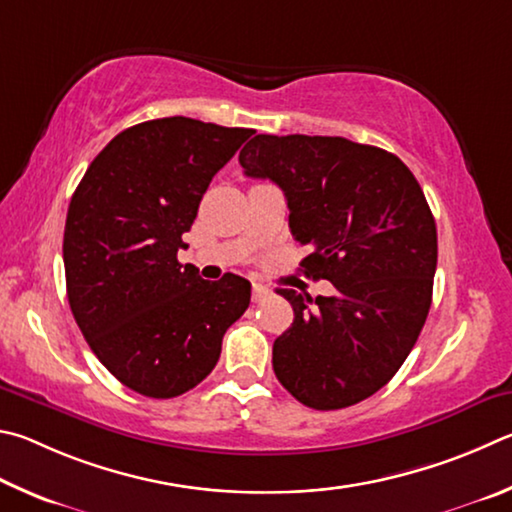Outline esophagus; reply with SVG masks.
<instances>
[{"mask_svg":"<svg viewBox=\"0 0 512 512\" xmlns=\"http://www.w3.org/2000/svg\"><path fill=\"white\" fill-rule=\"evenodd\" d=\"M267 297H270V290H267L261 283H254V288H251V299H254V303H261Z\"/></svg>","mask_w":512,"mask_h":512,"instance_id":"34e87169","label":"esophagus"}]
</instances>
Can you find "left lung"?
Segmentation results:
<instances>
[{
	"instance_id": "8db88e82",
	"label": "left lung",
	"mask_w": 512,
	"mask_h": 512,
	"mask_svg": "<svg viewBox=\"0 0 512 512\" xmlns=\"http://www.w3.org/2000/svg\"><path fill=\"white\" fill-rule=\"evenodd\" d=\"M247 177L285 193L301 265L333 297L279 290L294 321L276 337L279 382L306 407L344 409L373 396L414 348L432 306L436 222L411 170L391 152L344 137L256 134Z\"/></svg>"
}]
</instances>
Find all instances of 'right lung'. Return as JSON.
I'll return each mask as SVG.
<instances>
[{
  "label": "right lung",
  "mask_w": 512,
  "mask_h": 512,
  "mask_svg": "<svg viewBox=\"0 0 512 512\" xmlns=\"http://www.w3.org/2000/svg\"><path fill=\"white\" fill-rule=\"evenodd\" d=\"M251 132L186 116L132 125L71 195L62 240L71 312L105 369L141 396L197 387L249 308V281H204L182 270L177 251L213 175Z\"/></svg>",
  "instance_id": "right-lung-1"
}]
</instances>
